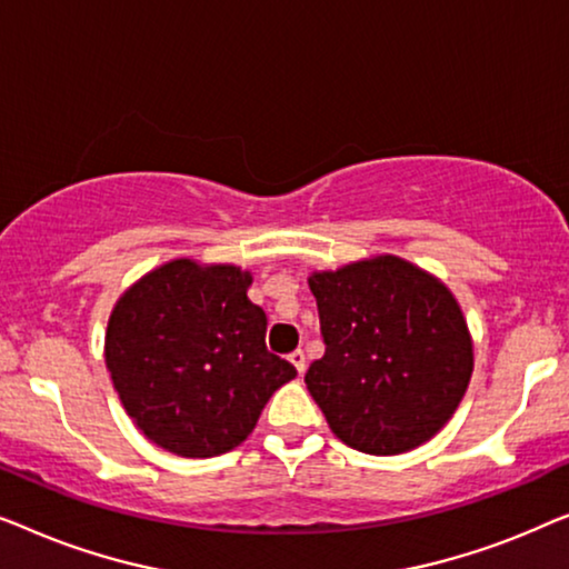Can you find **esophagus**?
I'll list each match as a JSON object with an SVG mask.
<instances>
[{
  "label": "esophagus",
  "instance_id": "esophagus-1",
  "mask_svg": "<svg viewBox=\"0 0 569 569\" xmlns=\"http://www.w3.org/2000/svg\"><path fill=\"white\" fill-rule=\"evenodd\" d=\"M288 361L296 366V371H299V373L307 371V356H303V350H293V353L288 356Z\"/></svg>",
  "mask_w": 569,
  "mask_h": 569
}]
</instances>
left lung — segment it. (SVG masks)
Here are the masks:
<instances>
[{"label":"left lung","mask_w":569,"mask_h":569,"mask_svg":"<svg viewBox=\"0 0 569 569\" xmlns=\"http://www.w3.org/2000/svg\"><path fill=\"white\" fill-rule=\"evenodd\" d=\"M325 356L309 395L356 451L395 456L441 430L469 387L475 350L453 293L395 254L309 276Z\"/></svg>","instance_id":"left-lung-1"}]
</instances>
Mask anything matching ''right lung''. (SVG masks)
<instances>
[{
    "instance_id": "1",
    "label": "right lung",
    "mask_w": 569,
    "mask_h": 569,
    "mask_svg": "<svg viewBox=\"0 0 569 569\" xmlns=\"http://www.w3.org/2000/svg\"><path fill=\"white\" fill-rule=\"evenodd\" d=\"M250 270L170 260L118 299L106 363L128 418L164 451L208 459L237 448L296 368L266 348Z\"/></svg>"
}]
</instances>
